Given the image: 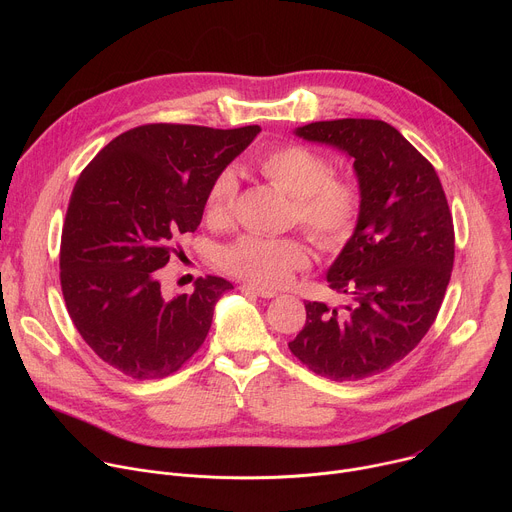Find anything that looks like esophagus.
Here are the masks:
<instances>
[{"label":"esophagus","mask_w":512,"mask_h":512,"mask_svg":"<svg viewBox=\"0 0 512 512\" xmlns=\"http://www.w3.org/2000/svg\"><path fill=\"white\" fill-rule=\"evenodd\" d=\"M241 291H245V294L259 296V298H275L277 296L273 289H265V287H259V285H253V283H243Z\"/></svg>","instance_id":"1"}]
</instances>
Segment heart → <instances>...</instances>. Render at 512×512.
<instances>
[{
	"instance_id": "b5f03b06",
	"label": "heart",
	"mask_w": 512,
	"mask_h": 512,
	"mask_svg": "<svg viewBox=\"0 0 512 512\" xmlns=\"http://www.w3.org/2000/svg\"><path fill=\"white\" fill-rule=\"evenodd\" d=\"M259 172L294 198L291 216L322 247L338 249L354 233L360 216V188L354 180L332 176V164L320 152L300 143L279 145L265 152ZM239 192L233 170L218 174L204 200V216L212 225L227 223ZM223 267L257 285H281L291 273L308 267L310 249L298 237L243 235L221 253Z\"/></svg>"
}]
</instances>
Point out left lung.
Masks as SVG:
<instances>
[{
  "label": "left lung",
  "instance_id": "obj_1",
  "mask_svg": "<svg viewBox=\"0 0 512 512\" xmlns=\"http://www.w3.org/2000/svg\"><path fill=\"white\" fill-rule=\"evenodd\" d=\"M296 135L352 158L362 204L326 273L350 302H306V326L287 346L320 377L360 381L405 358L440 312L454 267L450 206L433 166L385 121H316Z\"/></svg>",
  "mask_w": 512,
  "mask_h": 512
}]
</instances>
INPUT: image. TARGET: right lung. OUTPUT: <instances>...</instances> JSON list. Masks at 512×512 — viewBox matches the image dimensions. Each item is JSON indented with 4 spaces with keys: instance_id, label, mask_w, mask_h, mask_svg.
I'll return each instance as SVG.
<instances>
[{
    "instance_id": "1",
    "label": "right lung",
    "mask_w": 512,
    "mask_h": 512,
    "mask_svg": "<svg viewBox=\"0 0 512 512\" xmlns=\"http://www.w3.org/2000/svg\"><path fill=\"white\" fill-rule=\"evenodd\" d=\"M261 131L152 123L109 141L70 194L60 285L93 352L131 379H164L202 346L231 281L198 277L166 298L158 281L178 235L202 221L212 180Z\"/></svg>"
}]
</instances>
